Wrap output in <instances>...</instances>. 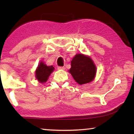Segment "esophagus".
<instances>
[{
  "label": "esophagus",
  "instance_id": "1",
  "mask_svg": "<svg viewBox=\"0 0 134 134\" xmlns=\"http://www.w3.org/2000/svg\"><path fill=\"white\" fill-rule=\"evenodd\" d=\"M64 67H60V66H59V67H58V68L57 69H58V70H64Z\"/></svg>",
  "mask_w": 134,
  "mask_h": 134
}]
</instances>
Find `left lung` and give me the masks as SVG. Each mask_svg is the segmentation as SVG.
<instances>
[{"mask_svg": "<svg viewBox=\"0 0 134 134\" xmlns=\"http://www.w3.org/2000/svg\"><path fill=\"white\" fill-rule=\"evenodd\" d=\"M71 67L69 71L79 85H83L93 80L96 68L89 57L82 54H76L71 60Z\"/></svg>", "mask_w": 134, "mask_h": 134, "instance_id": "obj_1", "label": "left lung"}]
</instances>
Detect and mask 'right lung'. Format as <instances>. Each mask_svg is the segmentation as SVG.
<instances>
[{"label":"right lung","mask_w":134,"mask_h":134,"mask_svg":"<svg viewBox=\"0 0 134 134\" xmlns=\"http://www.w3.org/2000/svg\"><path fill=\"white\" fill-rule=\"evenodd\" d=\"M54 68L53 65L47 66L46 64H44V63L40 62L35 71L36 78L40 83L46 82V81L48 80V77L54 71Z\"/></svg>","instance_id":"right-lung-1"}]
</instances>
